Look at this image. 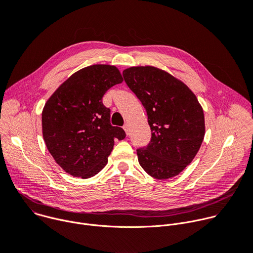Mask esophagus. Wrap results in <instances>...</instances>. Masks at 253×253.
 <instances>
[{
    "mask_svg": "<svg viewBox=\"0 0 253 253\" xmlns=\"http://www.w3.org/2000/svg\"><path fill=\"white\" fill-rule=\"evenodd\" d=\"M123 129L125 130L126 134L128 135V134H129V125H128V123H125V124H124V126H123Z\"/></svg>",
    "mask_w": 253,
    "mask_h": 253,
    "instance_id": "34e87169",
    "label": "esophagus"
}]
</instances>
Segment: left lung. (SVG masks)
I'll use <instances>...</instances> for the list:
<instances>
[{"mask_svg": "<svg viewBox=\"0 0 253 253\" xmlns=\"http://www.w3.org/2000/svg\"><path fill=\"white\" fill-rule=\"evenodd\" d=\"M123 78L145 108L151 129L148 145L137 149L139 164L156 179L178 175L197 154L205 134L196 96L184 83L151 66L128 68Z\"/></svg>", "mask_w": 253, "mask_h": 253, "instance_id": "obj_1", "label": "left lung"}]
</instances>
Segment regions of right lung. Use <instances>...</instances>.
<instances>
[{
  "mask_svg": "<svg viewBox=\"0 0 253 253\" xmlns=\"http://www.w3.org/2000/svg\"><path fill=\"white\" fill-rule=\"evenodd\" d=\"M119 70L92 65L69 77L49 98L42 112L46 146L67 173L83 179L101 171L108 162L114 140L125 138L121 127L110 123L104 94L122 83Z\"/></svg>",
  "mask_w": 253,
  "mask_h": 253,
  "instance_id": "add662e5",
  "label": "right lung"
}]
</instances>
